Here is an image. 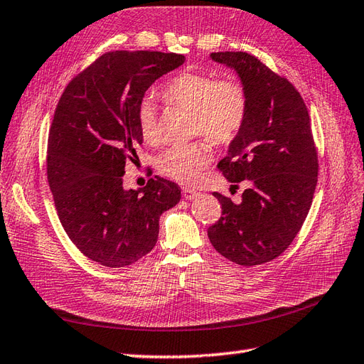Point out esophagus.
<instances>
[{"mask_svg": "<svg viewBox=\"0 0 364 364\" xmlns=\"http://www.w3.org/2000/svg\"><path fill=\"white\" fill-rule=\"evenodd\" d=\"M183 197H184L186 200L197 198V197H198V191L191 189V188H183Z\"/></svg>", "mask_w": 364, "mask_h": 364, "instance_id": "1", "label": "esophagus"}]
</instances>
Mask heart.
<instances>
[{
  "label": "heart",
  "instance_id": "obj_1",
  "mask_svg": "<svg viewBox=\"0 0 364 364\" xmlns=\"http://www.w3.org/2000/svg\"><path fill=\"white\" fill-rule=\"evenodd\" d=\"M161 100L169 106L192 110V135H206L213 144L235 141L247 118L249 93L235 78H218L212 72H180L160 89ZM136 124L143 139L156 143L160 138L158 109L144 98L136 109ZM213 156L208 139L172 146L158 158V171L181 184H195Z\"/></svg>",
  "mask_w": 364,
  "mask_h": 364
}]
</instances>
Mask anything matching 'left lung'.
Wrapping results in <instances>:
<instances>
[{"mask_svg":"<svg viewBox=\"0 0 364 364\" xmlns=\"http://www.w3.org/2000/svg\"><path fill=\"white\" fill-rule=\"evenodd\" d=\"M212 60L234 68L249 93L247 118L220 172L234 183L249 180L241 203L213 192L220 220L208 229L218 254L240 266L282 255L311 209L318 155L309 112L287 78L246 52H213Z\"/></svg>","mask_w":364,"mask_h":364,"instance_id":"left-lung-1","label":"left lung"}]
</instances>
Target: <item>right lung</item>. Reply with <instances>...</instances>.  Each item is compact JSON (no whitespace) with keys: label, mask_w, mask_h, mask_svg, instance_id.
Masks as SVG:
<instances>
[{"label":"right lung","mask_w":364,"mask_h":364,"mask_svg":"<svg viewBox=\"0 0 364 364\" xmlns=\"http://www.w3.org/2000/svg\"><path fill=\"white\" fill-rule=\"evenodd\" d=\"M183 63L178 53L106 52L70 80L55 109L49 188L68 237L98 264L124 267L151 252L160 215L181 198L178 184L160 176L124 191L123 175L143 143L136 109L144 92Z\"/></svg>","instance_id":"add662e5"}]
</instances>
